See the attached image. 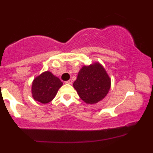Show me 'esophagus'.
<instances>
[{
  "mask_svg": "<svg viewBox=\"0 0 153 153\" xmlns=\"http://www.w3.org/2000/svg\"><path fill=\"white\" fill-rule=\"evenodd\" d=\"M65 83H68V84H72V82H73V81H72V80H67V81L65 82Z\"/></svg>",
  "mask_w": 153,
  "mask_h": 153,
  "instance_id": "esophagus-1",
  "label": "esophagus"
}]
</instances>
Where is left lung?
Segmentation results:
<instances>
[{
    "mask_svg": "<svg viewBox=\"0 0 153 153\" xmlns=\"http://www.w3.org/2000/svg\"><path fill=\"white\" fill-rule=\"evenodd\" d=\"M80 98L87 103H96L108 94L111 80L99 63L83 66L73 83Z\"/></svg>",
    "mask_w": 153,
    "mask_h": 153,
    "instance_id": "left-lung-1",
    "label": "left lung"
}]
</instances>
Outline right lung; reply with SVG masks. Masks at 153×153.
Returning <instances> with one entry per match:
<instances>
[{"label":"right lung","instance_id":"add662e5","mask_svg":"<svg viewBox=\"0 0 153 153\" xmlns=\"http://www.w3.org/2000/svg\"><path fill=\"white\" fill-rule=\"evenodd\" d=\"M62 82L50 72L42 73L32 82L31 92L34 100L42 103L50 102L55 97Z\"/></svg>","mask_w":153,"mask_h":153}]
</instances>
